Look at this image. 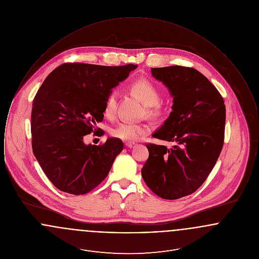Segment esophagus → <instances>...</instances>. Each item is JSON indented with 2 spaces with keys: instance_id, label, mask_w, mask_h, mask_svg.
Masks as SVG:
<instances>
[{
  "instance_id": "obj_1",
  "label": "esophagus",
  "mask_w": 259,
  "mask_h": 259,
  "mask_svg": "<svg viewBox=\"0 0 259 259\" xmlns=\"http://www.w3.org/2000/svg\"><path fill=\"white\" fill-rule=\"evenodd\" d=\"M125 146H126L127 148H133V147H135V143H126Z\"/></svg>"
}]
</instances>
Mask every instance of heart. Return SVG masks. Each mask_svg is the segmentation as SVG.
I'll return each instance as SVG.
<instances>
[{
    "instance_id": "1",
    "label": "heart",
    "mask_w": 259,
    "mask_h": 259,
    "mask_svg": "<svg viewBox=\"0 0 259 259\" xmlns=\"http://www.w3.org/2000/svg\"><path fill=\"white\" fill-rule=\"evenodd\" d=\"M131 90L136 94L143 104L145 105L147 114L152 117L160 115L162 112L161 106V94L159 88L148 78H140L131 84ZM117 109V94L112 91L104 107V114L108 118H112ZM150 128L147 124L133 123V122H121L112 127L111 134L112 137L123 140L135 142L148 134Z\"/></svg>"
}]
</instances>
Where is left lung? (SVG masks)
Here are the masks:
<instances>
[{
	"label": "left lung",
	"instance_id": "left-lung-1",
	"mask_svg": "<svg viewBox=\"0 0 259 259\" xmlns=\"http://www.w3.org/2000/svg\"><path fill=\"white\" fill-rule=\"evenodd\" d=\"M151 74L174 97L170 116L152 137L175 146L147 144L142 177L154 194L176 200L195 192L214 167L224 143L225 105L214 85L193 68H151Z\"/></svg>",
	"mask_w": 259,
	"mask_h": 259
}]
</instances>
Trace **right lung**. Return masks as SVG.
Instances as JSON below:
<instances>
[{"label":"right lung","mask_w":259,"mask_h":259,"mask_svg":"<svg viewBox=\"0 0 259 259\" xmlns=\"http://www.w3.org/2000/svg\"><path fill=\"white\" fill-rule=\"evenodd\" d=\"M136 68L133 64L65 63L37 90L31 113L32 148L42 171L59 190L87 194L109 175L123 149L122 141L109 138L103 145L87 146L83 137L104 133L97 123L104 118L107 98Z\"/></svg>","instance_id":"obj_1"}]
</instances>
